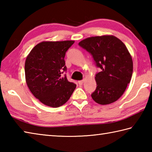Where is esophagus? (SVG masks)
<instances>
[{"label": "esophagus", "instance_id": "esophagus-1", "mask_svg": "<svg viewBox=\"0 0 152 152\" xmlns=\"http://www.w3.org/2000/svg\"><path fill=\"white\" fill-rule=\"evenodd\" d=\"M84 80H80V81H78V82L80 85H82L83 83H84Z\"/></svg>", "mask_w": 152, "mask_h": 152}]
</instances>
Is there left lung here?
<instances>
[{"instance_id":"obj_1","label":"left lung","mask_w":152,"mask_h":152,"mask_svg":"<svg viewBox=\"0 0 152 152\" xmlns=\"http://www.w3.org/2000/svg\"><path fill=\"white\" fill-rule=\"evenodd\" d=\"M78 45L90 53L102 69L95 77L97 88L92 99L100 105L116 102L126 90L132 75V58L125 45L113 35L88 37Z\"/></svg>"}]
</instances>
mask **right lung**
<instances>
[{
    "label": "right lung",
    "instance_id": "1",
    "mask_svg": "<svg viewBox=\"0 0 152 152\" xmlns=\"http://www.w3.org/2000/svg\"><path fill=\"white\" fill-rule=\"evenodd\" d=\"M74 41H43L29 53L25 62L29 90L44 105L58 107L70 99L76 85L68 81L64 56Z\"/></svg>",
    "mask_w": 152,
    "mask_h": 152
}]
</instances>
